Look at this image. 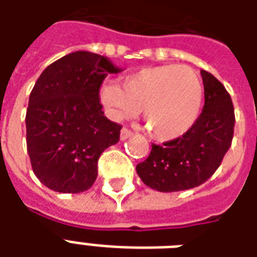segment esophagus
<instances>
[{
	"mask_svg": "<svg viewBox=\"0 0 257 257\" xmlns=\"http://www.w3.org/2000/svg\"><path fill=\"white\" fill-rule=\"evenodd\" d=\"M132 135H134V132H132L129 128H126V126H123V128L121 129V140L128 139V138H131Z\"/></svg>",
	"mask_w": 257,
	"mask_h": 257,
	"instance_id": "1",
	"label": "esophagus"
}]
</instances>
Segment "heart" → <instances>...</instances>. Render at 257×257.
Here are the masks:
<instances>
[{"mask_svg":"<svg viewBox=\"0 0 257 257\" xmlns=\"http://www.w3.org/2000/svg\"><path fill=\"white\" fill-rule=\"evenodd\" d=\"M204 88L193 68L178 64L146 67L121 81L101 85L99 100L112 119L142 110L149 134L157 140L180 138L198 119Z\"/></svg>","mask_w":257,"mask_h":257,"instance_id":"obj_1","label":"heart"}]
</instances>
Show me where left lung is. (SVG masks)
<instances>
[{
	"label": "left lung",
	"mask_w": 257,
	"mask_h": 257,
	"mask_svg": "<svg viewBox=\"0 0 257 257\" xmlns=\"http://www.w3.org/2000/svg\"><path fill=\"white\" fill-rule=\"evenodd\" d=\"M205 104L193 126L178 139L153 145L147 160L138 164L142 182L172 193L205 183L220 167L234 136V106L224 85L202 70Z\"/></svg>",
	"instance_id": "1"
}]
</instances>
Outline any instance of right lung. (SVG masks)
I'll use <instances>...</instances> for the list:
<instances>
[{
	"mask_svg": "<svg viewBox=\"0 0 257 257\" xmlns=\"http://www.w3.org/2000/svg\"><path fill=\"white\" fill-rule=\"evenodd\" d=\"M119 68L96 53H68L49 64L31 90L26 140L31 168L48 189L82 193L95 183L97 161L119 140L121 125L104 117L99 89Z\"/></svg>",
	"mask_w": 257,
	"mask_h": 257,
	"instance_id": "1",
	"label": "right lung"
}]
</instances>
